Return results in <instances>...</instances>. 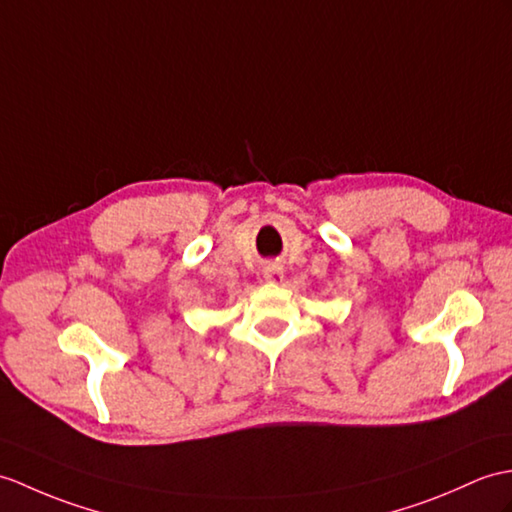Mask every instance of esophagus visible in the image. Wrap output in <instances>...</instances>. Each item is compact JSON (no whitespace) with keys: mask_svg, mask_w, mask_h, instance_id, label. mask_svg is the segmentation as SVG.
<instances>
[{"mask_svg":"<svg viewBox=\"0 0 512 512\" xmlns=\"http://www.w3.org/2000/svg\"><path fill=\"white\" fill-rule=\"evenodd\" d=\"M264 279L268 283H281L283 281V270L277 264H268V266H264Z\"/></svg>","mask_w":512,"mask_h":512,"instance_id":"obj_1","label":"esophagus"}]
</instances>
